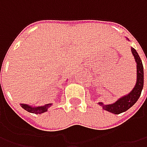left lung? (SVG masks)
<instances>
[{
  "instance_id": "left-lung-1",
  "label": "left lung",
  "mask_w": 147,
  "mask_h": 147,
  "mask_svg": "<svg viewBox=\"0 0 147 147\" xmlns=\"http://www.w3.org/2000/svg\"><path fill=\"white\" fill-rule=\"evenodd\" d=\"M128 40V38H127ZM129 41V40H128ZM133 55L134 56L135 61L137 63V82L133 89L127 95L123 96L122 97L118 99L115 103L105 105L103 102H99V105L102 106V109L108 112L113 113L115 115H119L131 108L135 104L141 96L143 83H144V71L142 59L139 56L137 51L131 47Z\"/></svg>"
}]
</instances>
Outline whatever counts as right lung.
Here are the masks:
<instances>
[{"label":"right lung","mask_w":147,"mask_h":147,"mask_svg":"<svg viewBox=\"0 0 147 147\" xmlns=\"http://www.w3.org/2000/svg\"><path fill=\"white\" fill-rule=\"evenodd\" d=\"M20 105L23 109L27 110L28 112L37 115V114H42V113L47 112L48 108H50L52 105V103L46 104L45 105H41V106H32V105L27 104H20Z\"/></svg>","instance_id":"right-lung-1"}]
</instances>
